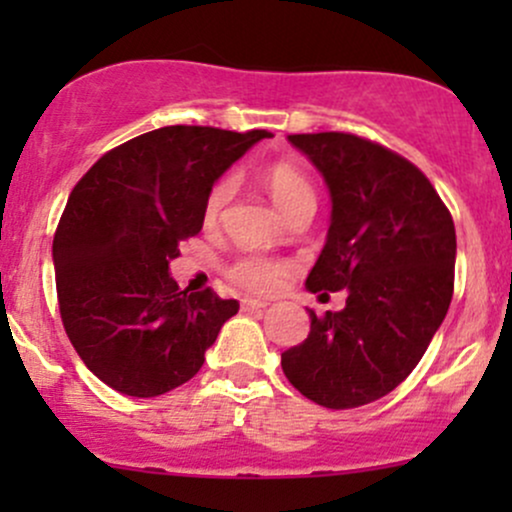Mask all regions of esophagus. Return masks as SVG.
Masks as SVG:
<instances>
[{
  "mask_svg": "<svg viewBox=\"0 0 512 512\" xmlns=\"http://www.w3.org/2000/svg\"><path fill=\"white\" fill-rule=\"evenodd\" d=\"M240 305H243V310H248V313H255V310H264V308H267V303L257 301V298H245V301L240 303Z\"/></svg>",
  "mask_w": 512,
  "mask_h": 512,
  "instance_id": "obj_1",
  "label": "esophagus"
}]
</instances>
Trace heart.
<instances>
[{"label": "heart", "mask_w": 512, "mask_h": 512, "mask_svg": "<svg viewBox=\"0 0 512 512\" xmlns=\"http://www.w3.org/2000/svg\"><path fill=\"white\" fill-rule=\"evenodd\" d=\"M262 182L267 187L269 197L274 199L276 207L284 211V216L296 207H305V204L315 207L313 185L291 163H272V166H267L262 170ZM231 190V178H223L211 187L207 202H204V221L211 223L219 219L223 204L231 197ZM286 272H289V264L264 255H245L228 267V276H231L233 284H238L240 289L252 293L276 291L281 286V281H284Z\"/></svg>", "instance_id": "obj_1"}]
</instances>
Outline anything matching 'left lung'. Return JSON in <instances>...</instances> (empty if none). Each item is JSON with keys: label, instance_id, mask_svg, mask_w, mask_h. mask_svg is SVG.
Returning <instances> with one entry per match:
<instances>
[{"label": "left lung", "instance_id": "obj_1", "mask_svg": "<svg viewBox=\"0 0 512 512\" xmlns=\"http://www.w3.org/2000/svg\"><path fill=\"white\" fill-rule=\"evenodd\" d=\"M332 197L310 293L346 289V305L310 315L303 344L281 354L289 383L327 409L385 397L426 354L455 286V223L407 158L344 132L291 134ZM327 296V293H322Z\"/></svg>", "mask_w": 512, "mask_h": 512}]
</instances>
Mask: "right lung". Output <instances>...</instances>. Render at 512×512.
I'll return each instance as SVG.
<instances>
[{
	"label": "right lung",
	"instance_id": "obj_1",
	"mask_svg": "<svg viewBox=\"0 0 512 512\" xmlns=\"http://www.w3.org/2000/svg\"><path fill=\"white\" fill-rule=\"evenodd\" d=\"M267 129L173 125L108 151L76 182L52 240L64 330L86 368L129 397L187 383L238 301L180 291L170 262L197 236L214 182Z\"/></svg>",
	"mask_w": 512,
	"mask_h": 512
}]
</instances>
